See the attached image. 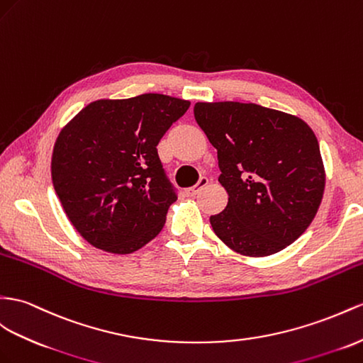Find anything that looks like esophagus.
<instances>
[{
  "label": "esophagus",
  "instance_id": "esophagus-1",
  "mask_svg": "<svg viewBox=\"0 0 363 363\" xmlns=\"http://www.w3.org/2000/svg\"><path fill=\"white\" fill-rule=\"evenodd\" d=\"M207 184H208V179H207V178H201L199 182H198L196 185H194V187H191V189L187 190V194H189V196H196V194H198L203 187H207Z\"/></svg>",
  "mask_w": 363,
  "mask_h": 363
}]
</instances>
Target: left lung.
<instances>
[{
  "label": "left lung",
  "mask_w": 363,
  "mask_h": 363,
  "mask_svg": "<svg viewBox=\"0 0 363 363\" xmlns=\"http://www.w3.org/2000/svg\"><path fill=\"white\" fill-rule=\"evenodd\" d=\"M194 119L218 150L225 210L210 216L236 253L270 256L308 228L320 206L325 169L318 138L301 118L244 102H196Z\"/></svg>",
  "instance_id": "8db88e82"
}]
</instances>
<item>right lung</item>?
Masks as SVG:
<instances>
[{"instance_id": "right-lung-1", "label": "right lung", "mask_w": 363, "mask_h": 363, "mask_svg": "<svg viewBox=\"0 0 363 363\" xmlns=\"http://www.w3.org/2000/svg\"><path fill=\"white\" fill-rule=\"evenodd\" d=\"M189 107L190 101L160 93L98 99L61 130L53 187L90 245L130 255L160 235L178 196L156 145Z\"/></svg>"}]
</instances>
